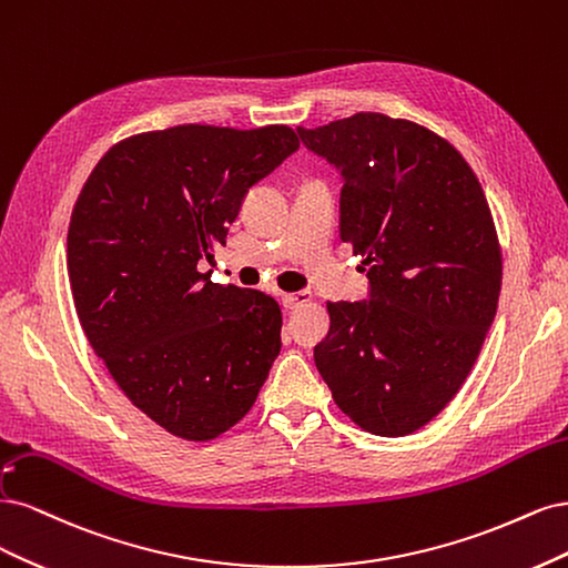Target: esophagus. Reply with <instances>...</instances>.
<instances>
[{
    "label": "esophagus",
    "instance_id": "esophagus-1",
    "mask_svg": "<svg viewBox=\"0 0 568 568\" xmlns=\"http://www.w3.org/2000/svg\"><path fill=\"white\" fill-rule=\"evenodd\" d=\"M308 300H311V297L306 295V292H290V295H287V292H283V295H281V302H283L285 308H300V306H304Z\"/></svg>",
    "mask_w": 568,
    "mask_h": 568
}]
</instances>
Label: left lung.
I'll return each instance as SVG.
<instances>
[{
	"mask_svg": "<svg viewBox=\"0 0 568 568\" xmlns=\"http://www.w3.org/2000/svg\"><path fill=\"white\" fill-rule=\"evenodd\" d=\"M342 172L339 237L368 266V302H327L314 358L335 404L377 436L442 413L496 318L503 252L467 160L423 124L356 113L306 130Z\"/></svg>",
	"mask_w": 568,
	"mask_h": 568,
	"instance_id": "8db88e82",
	"label": "left lung"
}]
</instances>
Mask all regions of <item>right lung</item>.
<instances>
[{
    "label": "right lung",
    "instance_id": "obj_1",
    "mask_svg": "<svg viewBox=\"0 0 568 568\" xmlns=\"http://www.w3.org/2000/svg\"><path fill=\"white\" fill-rule=\"evenodd\" d=\"M300 149L295 130L179 124L122 139L82 186L68 278L91 349L155 425L210 442L247 415L281 352V306L197 262L245 193Z\"/></svg>",
    "mask_w": 568,
    "mask_h": 568
}]
</instances>
